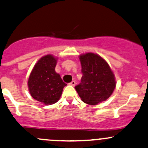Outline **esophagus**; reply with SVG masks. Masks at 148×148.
Segmentation results:
<instances>
[{
	"instance_id": "esophagus-1",
	"label": "esophagus",
	"mask_w": 148,
	"mask_h": 148,
	"mask_svg": "<svg viewBox=\"0 0 148 148\" xmlns=\"http://www.w3.org/2000/svg\"><path fill=\"white\" fill-rule=\"evenodd\" d=\"M69 84H70V85H71V86H74L76 85V82H74V81H72V82H71Z\"/></svg>"
}]
</instances>
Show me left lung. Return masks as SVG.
<instances>
[{"mask_svg": "<svg viewBox=\"0 0 148 148\" xmlns=\"http://www.w3.org/2000/svg\"><path fill=\"white\" fill-rule=\"evenodd\" d=\"M83 76L75 89L84 103L98 105L110 98L116 86L113 71L97 54L88 53L79 57Z\"/></svg>", "mask_w": 148, "mask_h": 148, "instance_id": "8db88e82", "label": "left lung"}]
</instances>
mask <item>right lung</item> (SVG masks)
I'll return each instance as SVG.
<instances>
[{
	"label": "right lung",
	"mask_w": 148,
	"mask_h": 148,
	"mask_svg": "<svg viewBox=\"0 0 148 148\" xmlns=\"http://www.w3.org/2000/svg\"><path fill=\"white\" fill-rule=\"evenodd\" d=\"M57 58L51 55L42 57L34 66L28 80L32 98L44 105L57 103L66 84L55 71Z\"/></svg>",
	"instance_id": "obj_1"
}]
</instances>
